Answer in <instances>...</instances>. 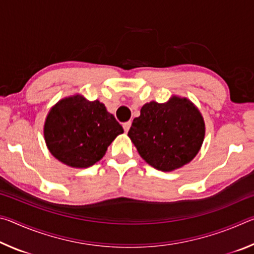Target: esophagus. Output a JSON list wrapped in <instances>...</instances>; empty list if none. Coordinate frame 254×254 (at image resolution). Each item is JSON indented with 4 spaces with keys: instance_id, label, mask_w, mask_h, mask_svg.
I'll return each instance as SVG.
<instances>
[{
    "instance_id": "obj_1",
    "label": "esophagus",
    "mask_w": 254,
    "mask_h": 254,
    "mask_svg": "<svg viewBox=\"0 0 254 254\" xmlns=\"http://www.w3.org/2000/svg\"><path fill=\"white\" fill-rule=\"evenodd\" d=\"M130 127H131V122L123 123V128H124V131H126V132H127L128 130H130Z\"/></svg>"
}]
</instances>
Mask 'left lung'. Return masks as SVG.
Returning <instances> with one entry per match:
<instances>
[{"label":"left lung","mask_w":254,"mask_h":254,"mask_svg":"<svg viewBox=\"0 0 254 254\" xmlns=\"http://www.w3.org/2000/svg\"><path fill=\"white\" fill-rule=\"evenodd\" d=\"M127 135L145 162L168 173L197 156L204 142L205 122L190 100L173 95L165 103H145Z\"/></svg>","instance_id":"obj_1"}]
</instances>
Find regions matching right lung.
Segmentation results:
<instances>
[{
  "mask_svg": "<svg viewBox=\"0 0 254 254\" xmlns=\"http://www.w3.org/2000/svg\"><path fill=\"white\" fill-rule=\"evenodd\" d=\"M114 115L98 100L80 94L64 97L47 114L44 136L49 152L71 168H88L105 156L109 145L122 134Z\"/></svg>",
  "mask_w": 254,
  "mask_h": 254,
  "instance_id": "right-lung-1",
  "label": "right lung"
}]
</instances>
